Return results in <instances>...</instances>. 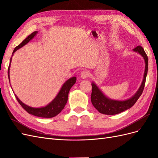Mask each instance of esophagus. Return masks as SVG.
<instances>
[{"mask_svg": "<svg viewBox=\"0 0 158 158\" xmlns=\"http://www.w3.org/2000/svg\"><path fill=\"white\" fill-rule=\"evenodd\" d=\"M89 74H90V73L88 70H83L81 72L80 76H81V78H82V79H85V78L89 77Z\"/></svg>", "mask_w": 158, "mask_h": 158, "instance_id": "obj_1", "label": "esophagus"}]
</instances>
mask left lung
<instances>
[{"mask_svg": "<svg viewBox=\"0 0 158 158\" xmlns=\"http://www.w3.org/2000/svg\"><path fill=\"white\" fill-rule=\"evenodd\" d=\"M133 50L134 51L138 52V53L140 54L145 61L146 66L144 78H143L140 87L138 89L136 93L131 98L127 99L125 101H117V100H113L107 98L102 92V91L98 88L95 84L92 82V95H91V101H92V103L94 107L99 113L105 114L113 115V114H116L123 111H125L126 110L132 107L142 95L143 90H144V88L146 78L148 73V59L144 49L142 48V47L138 45L135 47V49H133Z\"/></svg>", "mask_w": 158, "mask_h": 158, "instance_id": "left-lung-1", "label": "left lung"}]
</instances>
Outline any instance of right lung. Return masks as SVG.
<instances>
[{"mask_svg":"<svg viewBox=\"0 0 158 158\" xmlns=\"http://www.w3.org/2000/svg\"><path fill=\"white\" fill-rule=\"evenodd\" d=\"M37 33V31H34L32 33H31L30 35H28L20 45L16 47V48L13 51L12 54H14L18 49L21 48L22 47L27 44L28 42L33 39V37H34ZM11 60H12V58L10 59V63H11ZM10 63L9 64L8 70V76L9 82H10V75H9V73H10L9 72L10 71H9V70H10ZM76 82V77H73L69 79L63 85V86H62L60 90L59 91V94H57L56 98L45 107H43L40 108L31 107L30 106H26V105L23 103H22L20 100L18 99V98L16 95H15V97L18 103L20 104V106L24 109L28 113L39 117L51 118L57 115V114L60 113L62 110L64 109L65 105L66 104V102H67L69 91L72 88V86H73V85L75 84Z\"/></svg>","mask_w":158,"mask_h":158,"instance_id":"obj_1","label":"right lung"}]
</instances>
